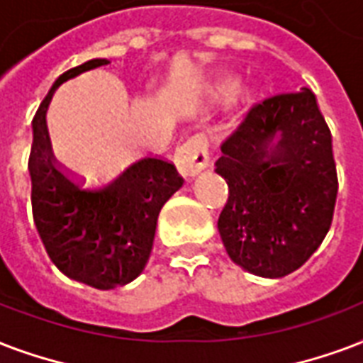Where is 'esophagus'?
<instances>
[{
	"label": "esophagus",
	"instance_id": "34e87169",
	"mask_svg": "<svg viewBox=\"0 0 363 363\" xmlns=\"http://www.w3.org/2000/svg\"><path fill=\"white\" fill-rule=\"evenodd\" d=\"M177 165L182 175L192 177L198 175L201 169L209 165V143L206 135H194L188 140H184L175 152Z\"/></svg>",
	"mask_w": 363,
	"mask_h": 363
}]
</instances>
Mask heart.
I'll use <instances>...</instances> for the list:
<instances>
[{
    "label": "heart",
    "instance_id": "b5f03b06",
    "mask_svg": "<svg viewBox=\"0 0 363 363\" xmlns=\"http://www.w3.org/2000/svg\"><path fill=\"white\" fill-rule=\"evenodd\" d=\"M209 96H211V101H225V99L230 96V102H240L243 99H247V89L245 87H234L232 89V83L228 79H217L209 87Z\"/></svg>",
    "mask_w": 363,
    "mask_h": 363
}]
</instances>
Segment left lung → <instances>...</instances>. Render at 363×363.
I'll return each instance as SVG.
<instances>
[{"label": "left lung", "instance_id": "1", "mask_svg": "<svg viewBox=\"0 0 363 363\" xmlns=\"http://www.w3.org/2000/svg\"><path fill=\"white\" fill-rule=\"evenodd\" d=\"M217 173L228 184L218 234L249 272L281 278L320 247L335 211L331 131L311 89L253 104L223 140Z\"/></svg>", "mask_w": 363, "mask_h": 363}]
</instances>
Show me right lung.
<instances>
[{
  "instance_id": "1",
  "label": "right lung",
  "mask_w": 363,
  "mask_h": 363,
  "mask_svg": "<svg viewBox=\"0 0 363 363\" xmlns=\"http://www.w3.org/2000/svg\"><path fill=\"white\" fill-rule=\"evenodd\" d=\"M108 65L93 59L52 83L32 120V213L49 259L60 272L96 289L125 286L150 257L157 215L182 186L171 162L145 156L95 184L62 167L51 150L45 114L52 93L82 72Z\"/></svg>"
}]
</instances>
